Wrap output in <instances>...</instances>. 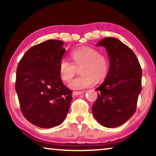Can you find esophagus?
<instances>
[{
  "label": "esophagus",
  "instance_id": "obj_1",
  "mask_svg": "<svg viewBox=\"0 0 156 156\" xmlns=\"http://www.w3.org/2000/svg\"><path fill=\"white\" fill-rule=\"evenodd\" d=\"M84 91H74L73 92V95L74 96H77V95H80V94H82L84 93Z\"/></svg>",
  "mask_w": 156,
  "mask_h": 156
}]
</instances>
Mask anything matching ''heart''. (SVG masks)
<instances>
[{"label": "heart", "mask_w": 156, "mask_h": 156, "mask_svg": "<svg viewBox=\"0 0 156 156\" xmlns=\"http://www.w3.org/2000/svg\"><path fill=\"white\" fill-rule=\"evenodd\" d=\"M72 62L62 59L59 63V73L62 80L68 82L80 69L81 75L69 82L72 89H84L91 87L96 81L106 77L108 71V62L99 51L89 47L76 49L70 53Z\"/></svg>", "instance_id": "1"}]
</instances>
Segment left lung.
Instances as JSON below:
<instances>
[{"instance_id":"obj_1","label":"left lung","mask_w":156,"mask_h":156,"mask_svg":"<svg viewBox=\"0 0 156 156\" xmlns=\"http://www.w3.org/2000/svg\"><path fill=\"white\" fill-rule=\"evenodd\" d=\"M97 45L106 48L110 66L105 81L96 89L98 97L92 113L100 124L115 128L136 112L142 89V70L133 50L116 38L106 37Z\"/></svg>"}]
</instances>
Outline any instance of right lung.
Segmentation results:
<instances>
[{"instance_id":"right-lung-1","label":"right lung","mask_w":156,"mask_h":156,"mask_svg":"<svg viewBox=\"0 0 156 156\" xmlns=\"http://www.w3.org/2000/svg\"><path fill=\"white\" fill-rule=\"evenodd\" d=\"M61 40H48L25 52L16 72V90L21 112L40 128L63 122L71 104L72 91L62 83L59 63L65 49Z\"/></svg>"}]
</instances>
